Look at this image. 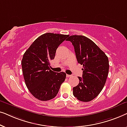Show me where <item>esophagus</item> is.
<instances>
[{"instance_id": "obj_1", "label": "esophagus", "mask_w": 127, "mask_h": 127, "mask_svg": "<svg viewBox=\"0 0 127 127\" xmlns=\"http://www.w3.org/2000/svg\"><path fill=\"white\" fill-rule=\"evenodd\" d=\"M71 75H69V74H66V77H70Z\"/></svg>"}]
</instances>
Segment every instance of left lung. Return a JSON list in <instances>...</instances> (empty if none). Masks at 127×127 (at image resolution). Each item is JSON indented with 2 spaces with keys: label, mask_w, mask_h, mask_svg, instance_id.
<instances>
[{
  "label": "left lung",
  "mask_w": 127,
  "mask_h": 127,
  "mask_svg": "<svg viewBox=\"0 0 127 127\" xmlns=\"http://www.w3.org/2000/svg\"><path fill=\"white\" fill-rule=\"evenodd\" d=\"M70 41L74 47L78 63L83 65L82 77L73 88V94L78 100L89 102L96 98L103 89L109 73V60L95 43L86 36L72 35Z\"/></svg>",
  "instance_id": "left-lung-1"
}]
</instances>
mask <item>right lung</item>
Segmentation results:
<instances>
[{"label":"right lung","instance_id":"obj_1","mask_svg":"<svg viewBox=\"0 0 127 127\" xmlns=\"http://www.w3.org/2000/svg\"><path fill=\"white\" fill-rule=\"evenodd\" d=\"M69 36L46 33L37 37L24 53L21 62L24 80L37 99H53L65 81V73L51 70L50 61L54 59L57 48Z\"/></svg>","mask_w":127,"mask_h":127}]
</instances>
